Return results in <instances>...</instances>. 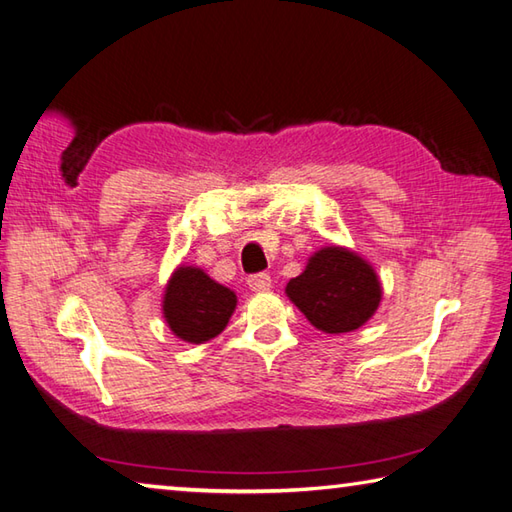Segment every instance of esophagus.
<instances>
[{"label":"esophagus","instance_id":"1","mask_svg":"<svg viewBox=\"0 0 512 512\" xmlns=\"http://www.w3.org/2000/svg\"><path fill=\"white\" fill-rule=\"evenodd\" d=\"M248 286H250V291L264 293V291H268V288L273 286V280H271V275L257 273V275H250L248 277Z\"/></svg>","mask_w":512,"mask_h":512}]
</instances>
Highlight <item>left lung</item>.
<instances>
[{
    "label": "left lung",
    "instance_id": "1",
    "mask_svg": "<svg viewBox=\"0 0 512 512\" xmlns=\"http://www.w3.org/2000/svg\"><path fill=\"white\" fill-rule=\"evenodd\" d=\"M286 297L315 329L340 336L371 320L383 300V284L365 257L345 246H324L286 284Z\"/></svg>",
    "mask_w": 512,
    "mask_h": 512
}]
</instances>
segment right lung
<instances>
[{
    "label": "right lung",
    "mask_w": 512,
    "mask_h": 512,
    "mask_svg": "<svg viewBox=\"0 0 512 512\" xmlns=\"http://www.w3.org/2000/svg\"><path fill=\"white\" fill-rule=\"evenodd\" d=\"M237 309V295L199 266L174 268L163 291V318L176 338L188 345H203L228 327Z\"/></svg>",
    "instance_id": "obj_1"
}]
</instances>
